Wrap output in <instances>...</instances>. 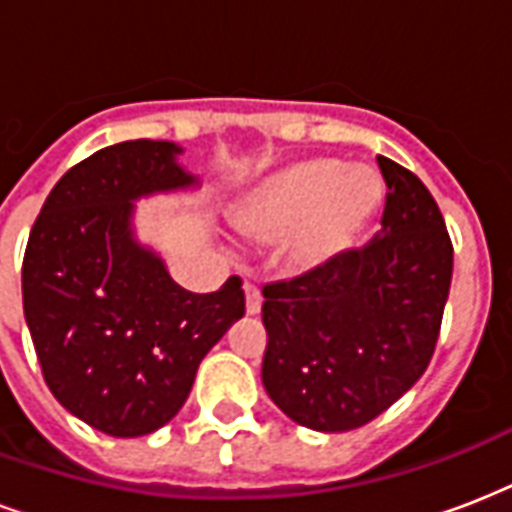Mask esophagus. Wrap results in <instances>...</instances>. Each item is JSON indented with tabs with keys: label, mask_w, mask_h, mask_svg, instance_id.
Masks as SVG:
<instances>
[{
	"label": "esophagus",
	"mask_w": 512,
	"mask_h": 512,
	"mask_svg": "<svg viewBox=\"0 0 512 512\" xmlns=\"http://www.w3.org/2000/svg\"><path fill=\"white\" fill-rule=\"evenodd\" d=\"M245 312L248 315H259L261 312V293L253 283H245Z\"/></svg>",
	"instance_id": "1"
}]
</instances>
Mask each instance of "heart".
Listing matches in <instances>:
<instances>
[{
  "label": "heart",
  "mask_w": 512,
  "mask_h": 512,
  "mask_svg": "<svg viewBox=\"0 0 512 512\" xmlns=\"http://www.w3.org/2000/svg\"><path fill=\"white\" fill-rule=\"evenodd\" d=\"M382 202V181L371 168L328 157L299 160L245 194L235 216L245 237L291 235L293 267L323 269L350 251Z\"/></svg>",
  "instance_id": "1"
}]
</instances>
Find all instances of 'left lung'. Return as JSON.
<instances>
[{
  "mask_svg": "<svg viewBox=\"0 0 512 512\" xmlns=\"http://www.w3.org/2000/svg\"><path fill=\"white\" fill-rule=\"evenodd\" d=\"M382 229L360 251L264 288V390L285 417L347 433L414 387L433 358L451 288L449 232L411 170L376 157Z\"/></svg>",
  "mask_w": 512,
  "mask_h": 512,
  "instance_id": "8db88e82",
  "label": "left lung"
}]
</instances>
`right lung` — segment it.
<instances>
[{"mask_svg":"<svg viewBox=\"0 0 512 512\" xmlns=\"http://www.w3.org/2000/svg\"><path fill=\"white\" fill-rule=\"evenodd\" d=\"M173 141H122L53 186L23 256V315L69 414L114 438L168 425L194 374L245 315L240 277L192 293L138 240L136 202L200 189Z\"/></svg>","mask_w":512,"mask_h":512,"instance_id":"obj_1","label":"right lung"}]
</instances>
